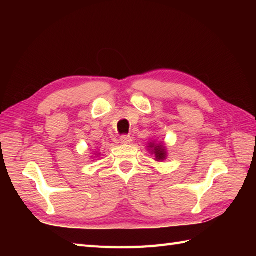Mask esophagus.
Instances as JSON below:
<instances>
[{
    "label": "esophagus",
    "instance_id": "obj_1",
    "mask_svg": "<svg viewBox=\"0 0 256 256\" xmlns=\"http://www.w3.org/2000/svg\"><path fill=\"white\" fill-rule=\"evenodd\" d=\"M121 143L122 144H131L132 143V138L130 136V135H123V136H121Z\"/></svg>",
    "mask_w": 256,
    "mask_h": 256
}]
</instances>
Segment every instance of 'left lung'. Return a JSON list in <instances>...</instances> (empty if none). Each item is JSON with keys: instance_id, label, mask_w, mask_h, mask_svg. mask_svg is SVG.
<instances>
[{"instance_id": "8db88e82", "label": "left lung", "mask_w": 256, "mask_h": 256, "mask_svg": "<svg viewBox=\"0 0 256 256\" xmlns=\"http://www.w3.org/2000/svg\"><path fill=\"white\" fill-rule=\"evenodd\" d=\"M148 152L155 156V160L156 162H164L167 158V148L165 144L162 142H157V140H152L148 144Z\"/></svg>"}]
</instances>
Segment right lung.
I'll use <instances>...</instances> for the list:
<instances>
[{"label":"right lung","mask_w":256,"mask_h":256,"mask_svg":"<svg viewBox=\"0 0 256 256\" xmlns=\"http://www.w3.org/2000/svg\"><path fill=\"white\" fill-rule=\"evenodd\" d=\"M94 158H96V157H99V156H100V153H96V154H94V155H92V156H91V158H94Z\"/></svg>","instance_id":"right-lung-1"}]
</instances>
